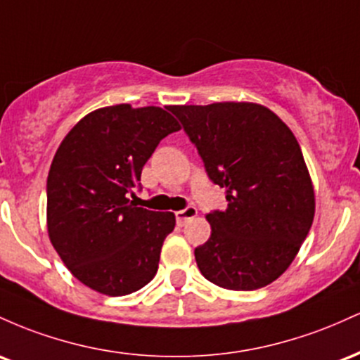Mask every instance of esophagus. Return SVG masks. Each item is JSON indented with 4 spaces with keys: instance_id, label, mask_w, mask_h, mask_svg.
<instances>
[{
    "instance_id": "1",
    "label": "esophagus",
    "mask_w": 360,
    "mask_h": 360,
    "mask_svg": "<svg viewBox=\"0 0 360 360\" xmlns=\"http://www.w3.org/2000/svg\"><path fill=\"white\" fill-rule=\"evenodd\" d=\"M175 216H176V223L181 226V224H185V221L192 219V217L197 216V207L195 205H187V207L181 209V211L175 212Z\"/></svg>"
}]
</instances>
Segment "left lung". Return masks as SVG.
<instances>
[{"label": "left lung", "mask_w": 360, "mask_h": 360, "mask_svg": "<svg viewBox=\"0 0 360 360\" xmlns=\"http://www.w3.org/2000/svg\"><path fill=\"white\" fill-rule=\"evenodd\" d=\"M228 207L205 216L211 238L195 248L207 281L231 290L269 285L292 264L314 217L300 143L267 107L250 102L173 105Z\"/></svg>", "instance_id": "1"}]
</instances>
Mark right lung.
I'll return each instance as SVG.
<instances>
[{"mask_svg":"<svg viewBox=\"0 0 360 360\" xmlns=\"http://www.w3.org/2000/svg\"><path fill=\"white\" fill-rule=\"evenodd\" d=\"M180 131L160 107L98 108L68 132L47 176V231L70 272L107 296L156 276L175 214L137 207L134 187L163 137Z\"/></svg>","mask_w":360,"mask_h":360,"instance_id":"right-lung-1","label":"right lung"}]
</instances>
